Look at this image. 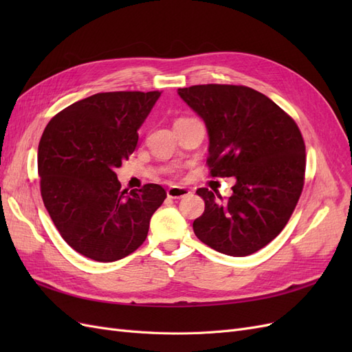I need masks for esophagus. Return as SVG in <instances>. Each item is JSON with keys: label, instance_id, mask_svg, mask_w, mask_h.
I'll use <instances>...</instances> for the list:
<instances>
[{"label": "esophagus", "instance_id": "1", "mask_svg": "<svg viewBox=\"0 0 352 352\" xmlns=\"http://www.w3.org/2000/svg\"><path fill=\"white\" fill-rule=\"evenodd\" d=\"M190 194V190L188 188H184V186H170L167 189V197L168 198H185Z\"/></svg>", "mask_w": 352, "mask_h": 352}]
</instances>
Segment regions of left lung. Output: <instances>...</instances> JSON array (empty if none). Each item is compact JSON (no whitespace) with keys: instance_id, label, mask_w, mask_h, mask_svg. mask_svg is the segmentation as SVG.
Segmentation results:
<instances>
[{"instance_id":"left-lung-1","label":"left lung","mask_w":352,"mask_h":352,"mask_svg":"<svg viewBox=\"0 0 352 352\" xmlns=\"http://www.w3.org/2000/svg\"><path fill=\"white\" fill-rule=\"evenodd\" d=\"M177 94L207 126L210 175L236 180L228 199L197 189L206 202L192 225L197 238L232 257L257 252L282 232L301 197L300 129L278 104L248 87L195 85Z\"/></svg>"}]
</instances>
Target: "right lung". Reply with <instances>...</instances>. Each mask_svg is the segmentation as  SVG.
Wrapping results in <instances>:
<instances>
[{
	"instance_id": "add662e5",
	"label": "right lung",
	"mask_w": 352,
	"mask_h": 352,
	"mask_svg": "<svg viewBox=\"0 0 352 352\" xmlns=\"http://www.w3.org/2000/svg\"><path fill=\"white\" fill-rule=\"evenodd\" d=\"M162 92H102L52 117L38 146L41 195L70 247L91 260L117 261L144 243L163 186L122 190L116 168L138 144V129Z\"/></svg>"
}]
</instances>
